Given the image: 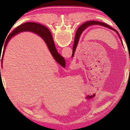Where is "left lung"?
I'll return each instance as SVG.
<instances>
[{
	"label": "left lung",
	"instance_id": "obj_1",
	"mask_svg": "<svg viewBox=\"0 0 130 130\" xmlns=\"http://www.w3.org/2000/svg\"><path fill=\"white\" fill-rule=\"evenodd\" d=\"M94 25H98V26H103V27H106V28H109L110 29H112V30H113V31H114L115 32H116V34H117L118 37H119V38L121 41V43H122V45L123 46V43L122 42V40H121V37L120 36V35H119V34H118V32L115 29L113 28L112 27H111V26H109V25H108V24L104 23H103V22H98V21H88V22H85V23L83 24L82 25H81L79 27V28L78 29V34H77V35H75V39H74V43L73 48L72 57H73L74 54H75V50L76 49L77 46H78V42H79L80 37L82 33L84 31V30L88 28V27H89L90 26H94Z\"/></svg>",
	"mask_w": 130,
	"mask_h": 130
}]
</instances>
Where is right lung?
<instances>
[{
    "instance_id": "obj_1",
    "label": "right lung",
    "mask_w": 130,
    "mask_h": 130,
    "mask_svg": "<svg viewBox=\"0 0 130 130\" xmlns=\"http://www.w3.org/2000/svg\"><path fill=\"white\" fill-rule=\"evenodd\" d=\"M25 31L31 32L39 35L42 38L43 40L45 41V42L46 43L47 46L50 52L51 55L53 56L54 59L55 60V61H56L61 66L62 68H65V60L64 59V58H63L61 55L58 53V52L56 48V47H55L53 38H52L50 31L49 29L45 26H44L42 25V24H40L39 23L34 22H26L21 24V25L19 26L18 27H17L16 28L14 29L9 35V36H8V37L7 38L6 42L5 43L4 50L3 52L1 59L0 57V61L1 60L2 67L3 66V61L5 50L8 45V42H9L11 38L13 37L14 36L19 34V33Z\"/></svg>"
}]
</instances>
